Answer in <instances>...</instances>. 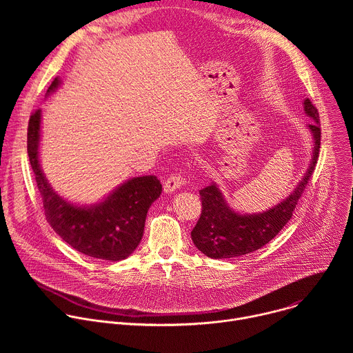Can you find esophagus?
Segmentation results:
<instances>
[{
  "label": "esophagus",
  "mask_w": 353,
  "mask_h": 353,
  "mask_svg": "<svg viewBox=\"0 0 353 353\" xmlns=\"http://www.w3.org/2000/svg\"><path fill=\"white\" fill-rule=\"evenodd\" d=\"M181 187V177L177 174H172L169 179L165 180L163 183V190L166 194H172L174 192L177 188Z\"/></svg>",
  "instance_id": "1"
}]
</instances>
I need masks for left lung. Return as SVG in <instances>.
Here are the masks:
<instances>
[{
    "instance_id": "obj_1",
    "label": "left lung",
    "mask_w": 353,
    "mask_h": 353,
    "mask_svg": "<svg viewBox=\"0 0 353 353\" xmlns=\"http://www.w3.org/2000/svg\"><path fill=\"white\" fill-rule=\"evenodd\" d=\"M305 113L314 121L307 124L313 138L312 159L303 177L293 191L279 203L263 212L240 214L234 211L219 188L212 181L199 190L203 211L191 232L194 245L210 259H234L253 253L270 243L282 228L292 219L300 195L303 194L309 179L316 168L320 150V117L310 99L303 100Z\"/></svg>"
}]
</instances>
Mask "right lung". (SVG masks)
<instances>
[{"instance_id":"right-lung-1","label":"right lung","mask_w":353,"mask_h":353,"mask_svg":"<svg viewBox=\"0 0 353 353\" xmlns=\"http://www.w3.org/2000/svg\"><path fill=\"white\" fill-rule=\"evenodd\" d=\"M61 86L56 78L47 96ZM41 110L30 116L28 155L43 199L44 215L53 230L79 253L108 261L127 259L141 243L149 207L159 198L157 176L131 177L96 204L79 205L61 196L47 181L40 166Z\"/></svg>"}]
</instances>
